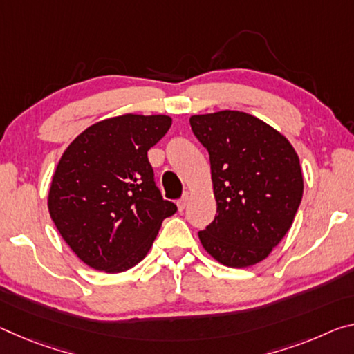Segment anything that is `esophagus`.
Returning a JSON list of instances; mask_svg holds the SVG:
<instances>
[{
  "label": "esophagus",
  "mask_w": 354,
  "mask_h": 354,
  "mask_svg": "<svg viewBox=\"0 0 354 354\" xmlns=\"http://www.w3.org/2000/svg\"><path fill=\"white\" fill-rule=\"evenodd\" d=\"M189 198H190V194H189V192H184L183 197L179 198V200H178V203H176V205H178V209H179V211H183L184 207L187 206V201H189Z\"/></svg>",
  "instance_id": "esophagus-1"
}]
</instances>
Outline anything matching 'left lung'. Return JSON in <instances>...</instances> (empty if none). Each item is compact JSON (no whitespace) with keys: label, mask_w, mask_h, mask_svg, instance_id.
<instances>
[{"label":"left lung","mask_w":354,"mask_h":354,"mask_svg":"<svg viewBox=\"0 0 354 354\" xmlns=\"http://www.w3.org/2000/svg\"><path fill=\"white\" fill-rule=\"evenodd\" d=\"M189 122L209 153L217 205L200 243L228 268L254 266L293 225L304 190L299 157L282 133L244 111L194 115Z\"/></svg>","instance_id":"left-lung-1"}]
</instances>
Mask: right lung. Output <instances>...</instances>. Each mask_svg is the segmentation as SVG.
I'll use <instances>...</instances> for the list:
<instances>
[{
  "instance_id": "1",
  "label": "right lung",
  "mask_w": 354,
  "mask_h": 354,
  "mask_svg": "<svg viewBox=\"0 0 354 354\" xmlns=\"http://www.w3.org/2000/svg\"><path fill=\"white\" fill-rule=\"evenodd\" d=\"M171 126L167 115L106 118L61 156L48 212L71 250L89 268L124 272L143 260L162 221L176 212L154 184L148 151Z\"/></svg>"
}]
</instances>
